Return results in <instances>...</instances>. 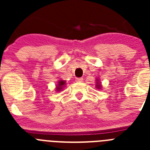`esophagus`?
I'll use <instances>...</instances> for the list:
<instances>
[{
  "instance_id": "34e87169",
  "label": "esophagus",
  "mask_w": 150,
  "mask_h": 150,
  "mask_svg": "<svg viewBox=\"0 0 150 150\" xmlns=\"http://www.w3.org/2000/svg\"><path fill=\"white\" fill-rule=\"evenodd\" d=\"M83 78L80 77V78H76V81L78 82V83H80V82H83Z\"/></svg>"
}]
</instances>
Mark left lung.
I'll return each instance as SVG.
<instances>
[{
  "instance_id": "obj_1",
  "label": "left lung",
  "mask_w": 150,
  "mask_h": 150,
  "mask_svg": "<svg viewBox=\"0 0 150 150\" xmlns=\"http://www.w3.org/2000/svg\"><path fill=\"white\" fill-rule=\"evenodd\" d=\"M97 86L98 87V88H100V85H99V83H98V85H97Z\"/></svg>"
}]
</instances>
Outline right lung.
I'll return each mask as SVG.
<instances>
[{"mask_svg":"<svg viewBox=\"0 0 150 150\" xmlns=\"http://www.w3.org/2000/svg\"><path fill=\"white\" fill-rule=\"evenodd\" d=\"M64 84H65V82L63 81V80H61V81H59V85L57 86V90H59V91L60 89H62V88L63 87V86Z\"/></svg>","mask_w":150,"mask_h":150,"instance_id":"right-lung-1","label":"right lung"}]
</instances>
